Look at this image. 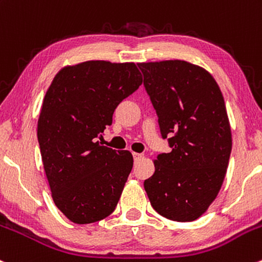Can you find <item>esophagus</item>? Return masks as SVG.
Segmentation results:
<instances>
[{
	"instance_id": "esophagus-1",
	"label": "esophagus",
	"mask_w": 262,
	"mask_h": 262,
	"mask_svg": "<svg viewBox=\"0 0 262 262\" xmlns=\"http://www.w3.org/2000/svg\"><path fill=\"white\" fill-rule=\"evenodd\" d=\"M133 158H134V162H139L140 159L143 158V154L142 153H133Z\"/></svg>"
}]
</instances>
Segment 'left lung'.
Segmentation results:
<instances>
[{"label": "left lung", "mask_w": 262, "mask_h": 262, "mask_svg": "<svg viewBox=\"0 0 262 262\" xmlns=\"http://www.w3.org/2000/svg\"><path fill=\"white\" fill-rule=\"evenodd\" d=\"M169 153L158 154L144 181L152 207L178 222L202 216L219 194L232 138L216 80L201 66L182 60L138 64Z\"/></svg>", "instance_id": "8db88e82"}]
</instances>
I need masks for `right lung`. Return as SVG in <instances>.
Wrapping results in <instances>:
<instances>
[{"label": "right lung", "instance_id": "add662e5", "mask_svg": "<svg viewBox=\"0 0 262 262\" xmlns=\"http://www.w3.org/2000/svg\"><path fill=\"white\" fill-rule=\"evenodd\" d=\"M140 84L134 62L93 60L65 66L46 92L37 122L41 158L52 200L74 224L100 221L117 207L133 156L98 138Z\"/></svg>", "mask_w": 262, "mask_h": 262}]
</instances>
